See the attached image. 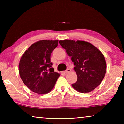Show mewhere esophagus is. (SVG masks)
Returning a JSON list of instances; mask_svg holds the SVG:
<instances>
[{
	"label": "esophagus",
	"mask_w": 124,
	"mask_h": 124,
	"mask_svg": "<svg viewBox=\"0 0 124 124\" xmlns=\"http://www.w3.org/2000/svg\"><path fill=\"white\" fill-rule=\"evenodd\" d=\"M71 71V70H70V69H67V70H66V71H64V73H65V74H67V73H69V72H70Z\"/></svg>",
	"instance_id": "34e87169"
}]
</instances>
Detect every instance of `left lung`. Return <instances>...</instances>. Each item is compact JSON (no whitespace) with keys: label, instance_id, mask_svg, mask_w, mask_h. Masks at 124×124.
<instances>
[{"label":"left lung","instance_id":"8db88e82","mask_svg":"<svg viewBox=\"0 0 124 124\" xmlns=\"http://www.w3.org/2000/svg\"><path fill=\"white\" fill-rule=\"evenodd\" d=\"M59 43L72 57L75 66L78 79L72 87L81 93H87L97 87L106 72V62L102 52L85 41L64 40Z\"/></svg>","mask_w":124,"mask_h":124}]
</instances>
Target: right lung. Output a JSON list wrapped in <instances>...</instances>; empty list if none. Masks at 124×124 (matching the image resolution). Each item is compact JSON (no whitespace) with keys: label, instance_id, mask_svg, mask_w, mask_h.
Listing matches in <instances>:
<instances>
[{"label":"right lung","instance_id":"add662e5","mask_svg":"<svg viewBox=\"0 0 124 124\" xmlns=\"http://www.w3.org/2000/svg\"><path fill=\"white\" fill-rule=\"evenodd\" d=\"M58 40H43L31 45L21 58L19 74L23 82L31 91L38 94L51 91L60 74L54 72L51 54Z\"/></svg>","mask_w":124,"mask_h":124}]
</instances>
